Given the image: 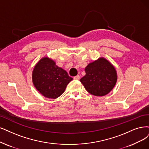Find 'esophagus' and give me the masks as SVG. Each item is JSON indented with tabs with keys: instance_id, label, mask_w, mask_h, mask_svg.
Returning a JSON list of instances; mask_svg holds the SVG:
<instances>
[{
	"instance_id": "obj_1",
	"label": "esophagus",
	"mask_w": 149,
	"mask_h": 149,
	"mask_svg": "<svg viewBox=\"0 0 149 149\" xmlns=\"http://www.w3.org/2000/svg\"><path fill=\"white\" fill-rule=\"evenodd\" d=\"M80 76L79 75H76L75 77H74V79L75 80H79L80 79Z\"/></svg>"
}]
</instances>
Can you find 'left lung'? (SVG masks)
Instances as JSON below:
<instances>
[{"mask_svg":"<svg viewBox=\"0 0 149 149\" xmlns=\"http://www.w3.org/2000/svg\"><path fill=\"white\" fill-rule=\"evenodd\" d=\"M85 71L86 75L80 80L91 95L96 96L106 95L116 84V70L107 60L103 58L89 64Z\"/></svg>","mask_w":149,"mask_h":149,"instance_id":"left-lung-1","label":"left lung"}]
</instances>
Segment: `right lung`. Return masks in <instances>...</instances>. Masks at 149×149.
Returning a JSON list of instances; mask_svg holds the SVG:
<instances>
[{
    "mask_svg": "<svg viewBox=\"0 0 149 149\" xmlns=\"http://www.w3.org/2000/svg\"><path fill=\"white\" fill-rule=\"evenodd\" d=\"M72 79L65 70L47 57L39 61L32 72L33 84L36 89L43 96L51 99L61 95Z\"/></svg>",
    "mask_w": 149,
    "mask_h": 149,
    "instance_id": "right-lung-1",
    "label": "right lung"
}]
</instances>
